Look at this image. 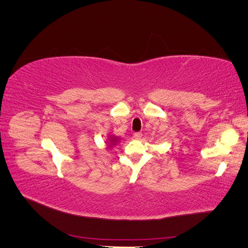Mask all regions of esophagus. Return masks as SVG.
<instances>
[{
    "mask_svg": "<svg viewBox=\"0 0 248 248\" xmlns=\"http://www.w3.org/2000/svg\"><path fill=\"white\" fill-rule=\"evenodd\" d=\"M141 137H142V134L140 132H136V133L133 134V138L136 139V140H140Z\"/></svg>",
    "mask_w": 248,
    "mask_h": 248,
    "instance_id": "1",
    "label": "esophagus"
}]
</instances>
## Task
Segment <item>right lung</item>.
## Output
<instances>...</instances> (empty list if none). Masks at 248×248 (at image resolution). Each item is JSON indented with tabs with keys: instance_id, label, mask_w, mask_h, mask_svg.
<instances>
[{
	"instance_id": "1",
	"label": "right lung",
	"mask_w": 248,
	"mask_h": 248,
	"mask_svg": "<svg viewBox=\"0 0 248 248\" xmlns=\"http://www.w3.org/2000/svg\"><path fill=\"white\" fill-rule=\"evenodd\" d=\"M120 140H121V138L116 137V136H110L106 142H107V145H108V148H111V147L116 146L118 142H120Z\"/></svg>"
}]
</instances>
